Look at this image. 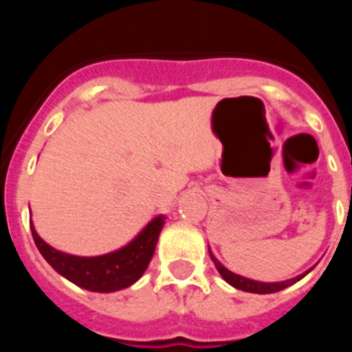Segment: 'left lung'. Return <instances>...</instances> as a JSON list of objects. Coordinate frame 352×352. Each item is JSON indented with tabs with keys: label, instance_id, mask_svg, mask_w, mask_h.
Segmentation results:
<instances>
[{
	"label": "left lung",
	"instance_id": "1",
	"mask_svg": "<svg viewBox=\"0 0 352 352\" xmlns=\"http://www.w3.org/2000/svg\"><path fill=\"white\" fill-rule=\"evenodd\" d=\"M209 255H211L212 262H214L216 269L219 271V274L223 276V279H225L226 283H230L232 286H235L236 289H242V291H248V293H261V294H265V293H276V291H281L285 289V287L294 285L296 281H300L303 276H307L308 272L307 271L305 274L298 276V278H293V279H287V281H281V283H261V281H254V279H247V278H242V276L235 274V272L228 271L226 267H223L221 264H219L218 261H216L214 257H212V254L209 252Z\"/></svg>",
	"mask_w": 352,
	"mask_h": 352
}]
</instances>
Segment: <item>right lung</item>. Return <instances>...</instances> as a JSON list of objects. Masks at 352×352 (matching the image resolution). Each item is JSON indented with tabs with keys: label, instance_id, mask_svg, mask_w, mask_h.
I'll return each instance as SVG.
<instances>
[{
	"label": "right lung",
	"instance_id": "add662e5",
	"mask_svg": "<svg viewBox=\"0 0 352 352\" xmlns=\"http://www.w3.org/2000/svg\"><path fill=\"white\" fill-rule=\"evenodd\" d=\"M163 225H165V218L156 216L129 245L112 252V254L98 255V257H76V255L63 254L45 243L37 235L32 223L30 230L42 257L59 274L88 291L110 293V291L131 286L143 276L155 254V247Z\"/></svg>",
	"mask_w": 352,
	"mask_h": 352
}]
</instances>
